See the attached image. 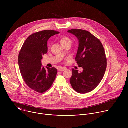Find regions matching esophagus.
Listing matches in <instances>:
<instances>
[{
  "label": "esophagus",
  "instance_id": "34e87169",
  "mask_svg": "<svg viewBox=\"0 0 128 128\" xmlns=\"http://www.w3.org/2000/svg\"><path fill=\"white\" fill-rule=\"evenodd\" d=\"M59 71H65V70H66V68L65 67H60L59 68Z\"/></svg>",
  "mask_w": 128,
  "mask_h": 128
}]
</instances>
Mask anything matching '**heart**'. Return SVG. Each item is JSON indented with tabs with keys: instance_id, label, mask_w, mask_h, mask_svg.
<instances>
[{
	"instance_id": "heart-1",
	"label": "heart",
	"mask_w": 128,
	"mask_h": 128,
	"mask_svg": "<svg viewBox=\"0 0 128 128\" xmlns=\"http://www.w3.org/2000/svg\"><path fill=\"white\" fill-rule=\"evenodd\" d=\"M60 42L62 45H63L66 44H68V43L71 44V40L69 38L67 37V36H64L60 39Z\"/></svg>"
}]
</instances>
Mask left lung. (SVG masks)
<instances>
[{"label": "left lung", "mask_w": 128, "mask_h": 128, "mask_svg": "<svg viewBox=\"0 0 128 128\" xmlns=\"http://www.w3.org/2000/svg\"><path fill=\"white\" fill-rule=\"evenodd\" d=\"M68 32L74 35L79 40L76 61L83 71L72 69L70 80L76 92L85 94L94 90L102 80L107 67V59L103 46L90 32L82 29H71Z\"/></svg>", "instance_id": "left-lung-1"}]
</instances>
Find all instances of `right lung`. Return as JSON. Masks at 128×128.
<instances>
[{
  "label": "right lung",
  "instance_id": "right-lung-1",
  "mask_svg": "<svg viewBox=\"0 0 128 128\" xmlns=\"http://www.w3.org/2000/svg\"><path fill=\"white\" fill-rule=\"evenodd\" d=\"M60 32L46 30L34 33L26 39L19 52L18 63L22 78L26 84L38 93L46 92L56 78L57 69L45 68L41 60L48 52V40Z\"/></svg>",
  "mask_w": 128,
  "mask_h": 128
}]
</instances>
